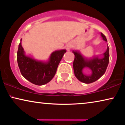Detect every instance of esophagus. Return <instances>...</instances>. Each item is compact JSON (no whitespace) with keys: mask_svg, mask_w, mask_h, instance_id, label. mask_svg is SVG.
<instances>
[{"mask_svg":"<svg viewBox=\"0 0 125 125\" xmlns=\"http://www.w3.org/2000/svg\"><path fill=\"white\" fill-rule=\"evenodd\" d=\"M71 44H68L66 46V49H67V51H69L70 50V49H71Z\"/></svg>","mask_w":125,"mask_h":125,"instance_id":"esophagus-1","label":"esophagus"}]
</instances>
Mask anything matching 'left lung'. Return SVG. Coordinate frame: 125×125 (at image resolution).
<instances>
[{"instance_id": "left-lung-1", "label": "left lung", "mask_w": 125, "mask_h": 125, "mask_svg": "<svg viewBox=\"0 0 125 125\" xmlns=\"http://www.w3.org/2000/svg\"><path fill=\"white\" fill-rule=\"evenodd\" d=\"M103 40L107 42V39L103 33H101ZM74 54L73 61V69L75 76L79 81L85 83H90L99 79L105 73L109 62V47L103 54V57H94L92 59H86L80 53L79 51H73ZM89 68L91 70L90 75H85L83 72L84 68Z\"/></svg>"}]
</instances>
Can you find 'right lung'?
Returning a JSON list of instances; mask_svg holds the SVG:
<instances>
[{
	"label": "right lung",
	"mask_w": 125,
	"mask_h": 125,
	"mask_svg": "<svg viewBox=\"0 0 125 125\" xmlns=\"http://www.w3.org/2000/svg\"><path fill=\"white\" fill-rule=\"evenodd\" d=\"M17 53V61L22 76L31 83L42 85L53 78L58 65L62 59L65 49L56 51L51 54L47 62L38 61L25 55L21 45V39Z\"/></svg>",
	"instance_id": "obj_1"
}]
</instances>
